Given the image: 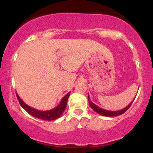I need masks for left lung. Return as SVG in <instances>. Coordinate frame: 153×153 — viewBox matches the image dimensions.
Masks as SVG:
<instances>
[{
    "mask_svg": "<svg viewBox=\"0 0 153 153\" xmlns=\"http://www.w3.org/2000/svg\"><path fill=\"white\" fill-rule=\"evenodd\" d=\"M133 101H134V100H133ZM133 101H131V102L129 103L127 106H126L125 108H123V109H121L119 111H113L105 110V109H103V108H101L98 106H96V104H94V103L91 101L90 97H89V95H88V102H89V105H90L91 108H92L93 109H94L95 111L96 112V113L99 114H101L102 116H105V117H116V116H119V115L122 114H124V112H125L126 111H127L128 108L130 107L131 103H132V102H133Z\"/></svg>",
    "mask_w": 153,
    "mask_h": 153,
    "instance_id": "left-lung-1",
    "label": "left lung"
}]
</instances>
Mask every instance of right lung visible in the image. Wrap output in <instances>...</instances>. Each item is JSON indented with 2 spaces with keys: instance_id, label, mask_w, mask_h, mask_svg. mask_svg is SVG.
<instances>
[{
  "instance_id": "right-lung-1",
  "label": "right lung",
  "mask_w": 153,
  "mask_h": 153,
  "mask_svg": "<svg viewBox=\"0 0 153 153\" xmlns=\"http://www.w3.org/2000/svg\"><path fill=\"white\" fill-rule=\"evenodd\" d=\"M70 94H71V92L67 94L65 96L62 98L60 103L58 104V106H56L55 108H52V109L48 111H39L37 109H35V108H32V107L26 104V103L21 99V98L19 97V96L17 93L16 96L21 106H22V108H24V110H26L29 114L36 117V118L42 119V120L45 121H52L58 119L59 117H60V116L62 114V113L64 112V111L66 108L67 102H68V98H69Z\"/></svg>"
}]
</instances>
